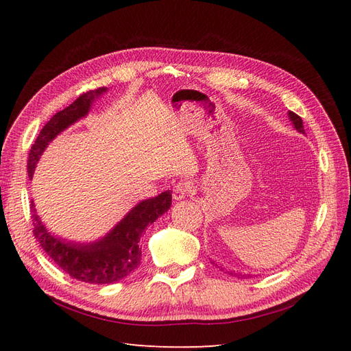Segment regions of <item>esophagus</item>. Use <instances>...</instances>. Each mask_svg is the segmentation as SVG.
Masks as SVG:
<instances>
[{"mask_svg": "<svg viewBox=\"0 0 351 351\" xmlns=\"http://www.w3.org/2000/svg\"><path fill=\"white\" fill-rule=\"evenodd\" d=\"M195 192V186L193 183L190 182H180L174 186V190H173V197L174 200H182L187 196H190Z\"/></svg>", "mask_w": 351, "mask_h": 351, "instance_id": "esophagus-1", "label": "esophagus"}]
</instances>
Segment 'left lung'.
<instances>
[{"instance_id": "1", "label": "left lung", "mask_w": 351, "mask_h": 351, "mask_svg": "<svg viewBox=\"0 0 351 351\" xmlns=\"http://www.w3.org/2000/svg\"><path fill=\"white\" fill-rule=\"evenodd\" d=\"M289 115H290V120L293 121V124H294V127L297 130H299L300 133H304V127H303V120H302V117L300 115H297L295 112H293V111H290L289 112ZM222 269V268H221ZM231 275H236V274H232V272H230Z\"/></svg>"}]
</instances>
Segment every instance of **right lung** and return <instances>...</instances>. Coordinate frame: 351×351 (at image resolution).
Listing matches in <instances>:
<instances>
[{"mask_svg":"<svg viewBox=\"0 0 351 351\" xmlns=\"http://www.w3.org/2000/svg\"><path fill=\"white\" fill-rule=\"evenodd\" d=\"M105 90L107 88H98L82 93L71 105L57 112L44 125L29 152L27 174L30 178L47 145L66 127L86 115L93 99ZM169 206H171V192H164L154 199L143 200L124 217L107 237L86 246L66 243L51 236L40 222L34 204H32V224H34V236L40 247L70 277L89 284H112L129 277L139 267L142 261V249L139 247L142 232L158 217L167 212Z\"/></svg>","mask_w":351,"mask_h":351,"instance_id":"1","label":"right lung"}]
</instances>
